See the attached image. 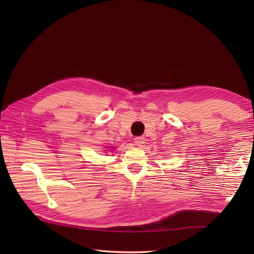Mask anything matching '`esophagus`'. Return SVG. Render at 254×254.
<instances>
[{
	"label": "esophagus",
	"instance_id": "obj_1",
	"mask_svg": "<svg viewBox=\"0 0 254 254\" xmlns=\"http://www.w3.org/2000/svg\"><path fill=\"white\" fill-rule=\"evenodd\" d=\"M134 143H135L136 146L142 147L143 144L145 143V137H143V136H137V137L134 138Z\"/></svg>",
	"mask_w": 254,
	"mask_h": 254
}]
</instances>
